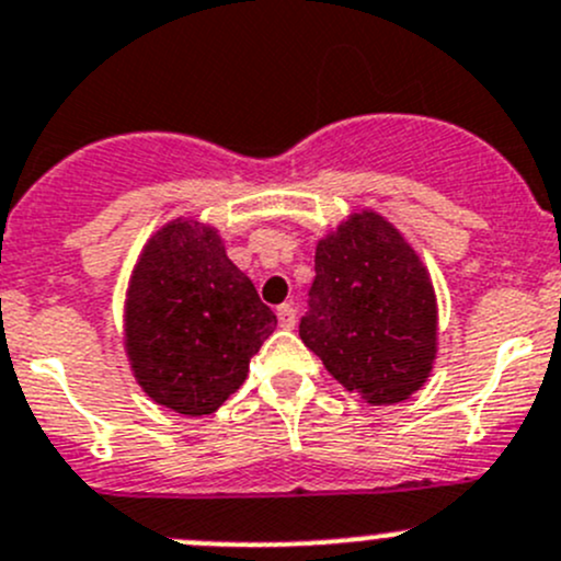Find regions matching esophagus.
I'll return each instance as SVG.
<instances>
[{
    "label": "esophagus",
    "mask_w": 561,
    "mask_h": 561,
    "mask_svg": "<svg viewBox=\"0 0 561 561\" xmlns=\"http://www.w3.org/2000/svg\"><path fill=\"white\" fill-rule=\"evenodd\" d=\"M275 313H278V324L283 327V330H291L294 327V321H297V313H294V308L291 305H278V310H275Z\"/></svg>",
    "instance_id": "obj_1"
}]
</instances>
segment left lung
<instances>
[{
  "label": "left lung",
  "instance_id": "left-lung-1",
  "mask_svg": "<svg viewBox=\"0 0 561 561\" xmlns=\"http://www.w3.org/2000/svg\"><path fill=\"white\" fill-rule=\"evenodd\" d=\"M299 337L370 407L407 401L428 381L439 352L434 280L385 215L354 209L316 242Z\"/></svg>",
  "mask_w": 561,
  "mask_h": 561
}]
</instances>
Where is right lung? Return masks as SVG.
Returning <instances> with one entry per match:
<instances>
[{"mask_svg": "<svg viewBox=\"0 0 561 561\" xmlns=\"http://www.w3.org/2000/svg\"><path fill=\"white\" fill-rule=\"evenodd\" d=\"M275 324L213 224L180 215L144 242L127 280L122 337L154 403L187 417L213 414L248 379Z\"/></svg>", "mask_w": 561, "mask_h": 561, "instance_id": "obj_1", "label": "right lung"}]
</instances>
